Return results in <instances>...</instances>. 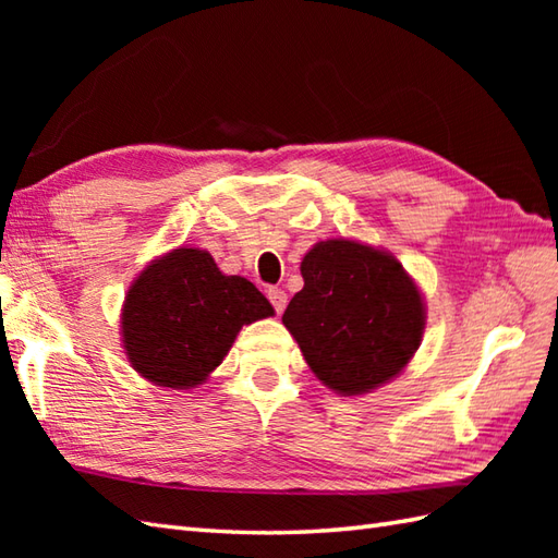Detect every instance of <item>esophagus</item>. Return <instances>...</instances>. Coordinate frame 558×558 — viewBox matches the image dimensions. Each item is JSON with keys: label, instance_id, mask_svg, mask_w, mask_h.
I'll return each mask as SVG.
<instances>
[{"label": "esophagus", "instance_id": "1", "mask_svg": "<svg viewBox=\"0 0 558 558\" xmlns=\"http://www.w3.org/2000/svg\"><path fill=\"white\" fill-rule=\"evenodd\" d=\"M266 294H268V300H270V304H272V310H276L278 314L286 312V306H288V294H286V290H282V288H268Z\"/></svg>", "mask_w": 558, "mask_h": 558}]
</instances>
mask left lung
<instances>
[{
	"mask_svg": "<svg viewBox=\"0 0 558 558\" xmlns=\"http://www.w3.org/2000/svg\"><path fill=\"white\" fill-rule=\"evenodd\" d=\"M302 278L282 324L328 388L357 396L402 372L420 348L424 304L398 258L328 240L302 258Z\"/></svg>",
	"mask_w": 558,
	"mask_h": 558,
	"instance_id": "obj_1",
	"label": "left lung"
}]
</instances>
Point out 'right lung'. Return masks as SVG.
Returning a JSON list of instances; mask_svg holds the SVG:
<instances>
[{"instance_id":"add662e5","label":"right lung","mask_w":558,"mask_h":558,"mask_svg":"<svg viewBox=\"0 0 558 558\" xmlns=\"http://www.w3.org/2000/svg\"><path fill=\"white\" fill-rule=\"evenodd\" d=\"M272 316L254 282L222 276L201 248H174L141 272L124 300L126 357L148 381L194 388L216 369L244 324Z\"/></svg>"}]
</instances>
